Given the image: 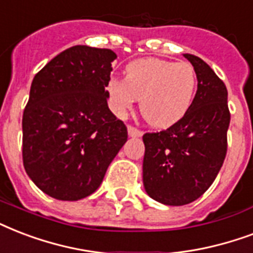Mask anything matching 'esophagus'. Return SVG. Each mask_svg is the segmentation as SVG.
<instances>
[{
	"label": "esophagus",
	"instance_id": "1",
	"mask_svg": "<svg viewBox=\"0 0 253 253\" xmlns=\"http://www.w3.org/2000/svg\"><path fill=\"white\" fill-rule=\"evenodd\" d=\"M128 136L129 137H141L142 136V132L138 130V129L133 128V126H128Z\"/></svg>",
	"mask_w": 253,
	"mask_h": 253
}]
</instances>
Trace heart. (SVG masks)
<instances>
[{"label": "heart", "mask_w": 253, "mask_h": 253, "mask_svg": "<svg viewBox=\"0 0 253 253\" xmlns=\"http://www.w3.org/2000/svg\"><path fill=\"white\" fill-rule=\"evenodd\" d=\"M109 107L123 117L140 100V112L150 126L169 128L191 107L197 91V75L191 64L168 60L137 59L126 64L124 80L107 83Z\"/></svg>", "instance_id": "b5f03b06"}]
</instances>
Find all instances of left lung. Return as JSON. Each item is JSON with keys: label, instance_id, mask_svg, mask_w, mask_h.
Masks as SVG:
<instances>
[{"label": "left lung", "instance_id": "8db88e82", "mask_svg": "<svg viewBox=\"0 0 253 253\" xmlns=\"http://www.w3.org/2000/svg\"><path fill=\"white\" fill-rule=\"evenodd\" d=\"M183 56L198 80L191 107L166 130L142 137L145 191L166 206H183L201 197L215 181L227 153L231 116L226 85L201 58Z\"/></svg>", "mask_w": 253, "mask_h": 253}]
</instances>
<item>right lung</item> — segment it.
Masks as SVG:
<instances>
[{"instance_id":"obj_1","label":"right lung","mask_w":253,"mask_h":253,"mask_svg":"<svg viewBox=\"0 0 253 253\" xmlns=\"http://www.w3.org/2000/svg\"><path fill=\"white\" fill-rule=\"evenodd\" d=\"M117 55L108 48L72 46L34 76L22 119L27 175L44 194L79 201L99 189L128 140L108 108L107 83Z\"/></svg>"}]
</instances>
